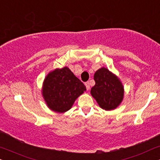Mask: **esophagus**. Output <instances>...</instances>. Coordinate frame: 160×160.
Returning <instances> with one entry per match:
<instances>
[{
    "instance_id": "34e87169",
    "label": "esophagus",
    "mask_w": 160,
    "mask_h": 160,
    "mask_svg": "<svg viewBox=\"0 0 160 160\" xmlns=\"http://www.w3.org/2000/svg\"><path fill=\"white\" fill-rule=\"evenodd\" d=\"M85 86H86L87 90H88V89L90 88V83H89V82H86V83H85Z\"/></svg>"
}]
</instances>
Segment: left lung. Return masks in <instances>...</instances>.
<instances>
[{"mask_svg":"<svg viewBox=\"0 0 160 160\" xmlns=\"http://www.w3.org/2000/svg\"><path fill=\"white\" fill-rule=\"evenodd\" d=\"M95 85L91 90L93 97L102 109L113 110L118 107L123 97V87L116 76L106 68L95 72Z\"/></svg>","mask_w":160,"mask_h":160,"instance_id":"8db88e82","label":"left lung"}]
</instances>
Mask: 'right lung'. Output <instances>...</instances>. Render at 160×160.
Masks as SVG:
<instances>
[{
    "label": "right lung",
    "instance_id": "add662e5",
    "mask_svg": "<svg viewBox=\"0 0 160 160\" xmlns=\"http://www.w3.org/2000/svg\"><path fill=\"white\" fill-rule=\"evenodd\" d=\"M86 86L69 68L57 69L48 74L43 85V97L51 110L63 112L72 108Z\"/></svg>",
    "mask_w": 160,
    "mask_h": 160
}]
</instances>
